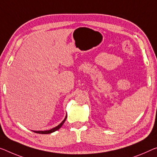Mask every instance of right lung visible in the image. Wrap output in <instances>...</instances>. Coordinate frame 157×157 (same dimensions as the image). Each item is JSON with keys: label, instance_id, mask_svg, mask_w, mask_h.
I'll list each match as a JSON object with an SVG mask.
<instances>
[{"label": "right lung", "instance_id": "obj_1", "mask_svg": "<svg viewBox=\"0 0 157 157\" xmlns=\"http://www.w3.org/2000/svg\"><path fill=\"white\" fill-rule=\"evenodd\" d=\"M66 119H67V116L66 117H65V119L63 120V121H62L61 124H60L59 125H58V126L53 128L50 129L49 130V131H33V132H36V133H39V134H49V133H51V132H53L55 131H57V130L59 129L60 128L62 127V125H63V124L64 123L65 121H66Z\"/></svg>", "mask_w": 157, "mask_h": 157}]
</instances>
